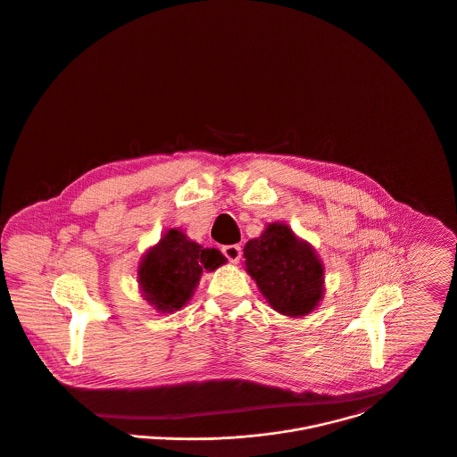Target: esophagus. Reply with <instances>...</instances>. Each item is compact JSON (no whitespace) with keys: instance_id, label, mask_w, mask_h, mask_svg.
Here are the masks:
<instances>
[{"instance_id":"esophagus-1","label":"esophagus","mask_w":457,"mask_h":457,"mask_svg":"<svg viewBox=\"0 0 457 457\" xmlns=\"http://www.w3.org/2000/svg\"><path fill=\"white\" fill-rule=\"evenodd\" d=\"M222 254L229 260V263H238L240 262V258H242V247L240 245H237V244H233V245H224L222 247Z\"/></svg>"}]
</instances>
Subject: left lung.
<instances>
[{"mask_svg": "<svg viewBox=\"0 0 457 457\" xmlns=\"http://www.w3.org/2000/svg\"><path fill=\"white\" fill-rule=\"evenodd\" d=\"M245 272L270 307L289 318L312 312L325 295V267L316 249L284 222H270L244 247Z\"/></svg>", "mask_w": 457, "mask_h": 457, "instance_id": "left-lung-1", "label": "left lung"}]
</instances>
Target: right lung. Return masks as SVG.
<instances>
[{
  "label": "right lung",
  "instance_id": "add662e5",
  "mask_svg": "<svg viewBox=\"0 0 457 457\" xmlns=\"http://www.w3.org/2000/svg\"><path fill=\"white\" fill-rule=\"evenodd\" d=\"M224 263L226 258L219 249H204L182 229L173 228L143 254L137 284L157 312L171 314L190 300L204 270L213 272Z\"/></svg>",
  "mask_w": 457,
  "mask_h": 457
}]
</instances>
